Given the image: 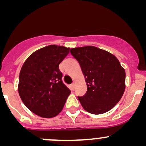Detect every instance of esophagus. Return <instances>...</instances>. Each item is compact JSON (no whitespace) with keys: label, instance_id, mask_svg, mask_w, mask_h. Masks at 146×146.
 I'll return each instance as SVG.
<instances>
[{"label":"esophagus","instance_id":"obj_1","mask_svg":"<svg viewBox=\"0 0 146 146\" xmlns=\"http://www.w3.org/2000/svg\"><path fill=\"white\" fill-rule=\"evenodd\" d=\"M74 86H75V84L72 83L71 84V87H72V89H73V90H74Z\"/></svg>","mask_w":146,"mask_h":146}]
</instances>
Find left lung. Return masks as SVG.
<instances>
[{"instance_id": "obj_1", "label": "left lung", "mask_w": 146, "mask_h": 146, "mask_svg": "<svg viewBox=\"0 0 146 146\" xmlns=\"http://www.w3.org/2000/svg\"><path fill=\"white\" fill-rule=\"evenodd\" d=\"M85 78L87 91L78 97L84 109L94 115L106 113L121 100L125 90V72L117 58L93 46L71 48Z\"/></svg>"}]
</instances>
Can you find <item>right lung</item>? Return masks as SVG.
I'll use <instances>...</instances> for the list:
<instances>
[{
    "label": "right lung",
    "instance_id": "1",
    "mask_svg": "<svg viewBox=\"0 0 146 146\" xmlns=\"http://www.w3.org/2000/svg\"><path fill=\"white\" fill-rule=\"evenodd\" d=\"M69 49L54 44L45 46L32 53L22 66L18 93L27 108L38 116L58 115L70 95L59 69Z\"/></svg>",
    "mask_w": 146,
    "mask_h": 146
}]
</instances>
